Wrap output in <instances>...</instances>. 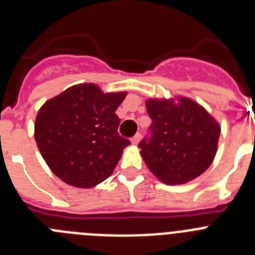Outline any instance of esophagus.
<instances>
[{"label":"esophagus","instance_id":"1","mask_svg":"<svg viewBox=\"0 0 255 255\" xmlns=\"http://www.w3.org/2000/svg\"><path fill=\"white\" fill-rule=\"evenodd\" d=\"M140 139H141V135L140 134L134 135V136H132V138H131V143L134 144V145H138L139 141H140Z\"/></svg>","mask_w":255,"mask_h":255}]
</instances>
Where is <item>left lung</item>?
Listing matches in <instances>:
<instances>
[{"mask_svg":"<svg viewBox=\"0 0 255 255\" xmlns=\"http://www.w3.org/2000/svg\"><path fill=\"white\" fill-rule=\"evenodd\" d=\"M150 138L139 143L144 162L159 181L180 185L200 176L215 159L221 126L186 97L149 98Z\"/></svg>","mask_w":255,"mask_h":255,"instance_id":"left-lung-1","label":"left lung"}]
</instances>
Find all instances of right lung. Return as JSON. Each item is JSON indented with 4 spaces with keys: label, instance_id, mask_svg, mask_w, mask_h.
Wrapping results in <instances>:
<instances>
[{
    "label": "right lung",
    "instance_id": "right-lung-1",
    "mask_svg": "<svg viewBox=\"0 0 255 255\" xmlns=\"http://www.w3.org/2000/svg\"><path fill=\"white\" fill-rule=\"evenodd\" d=\"M126 92L103 93L93 83L76 84L38 111L34 138L56 176L75 188H93L111 176L130 141L119 135L115 112Z\"/></svg>",
    "mask_w": 255,
    "mask_h": 255
}]
</instances>
